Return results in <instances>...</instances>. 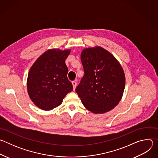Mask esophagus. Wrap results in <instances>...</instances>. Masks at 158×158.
<instances>
[{"mask_svg":"<svg viewBox=\"0 0 158 158\" xmlns=\"http://www.w3.org/2000/svg\"><path fill=\"white\" fill-rule=\"evenodd\" d=\"M72 84H73V88L74 89H75L76 85H77V82H76V81H74L72 82Z\"/></svg>","mask_w":158,"mask_h":158,"instance_id":"obj_1","label":"esophagus"}]
</instances>
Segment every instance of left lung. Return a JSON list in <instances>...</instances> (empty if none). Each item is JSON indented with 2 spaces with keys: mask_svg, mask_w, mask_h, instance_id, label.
Returning a JSON list of instances; mask_svg holds the SVG:
<instances>
[{
  "mask_svg": "<svg viewBox=\"0 0 158 158\" xmlns=\"http://www.w3.org/2000/svg\"><path fill=\"white\" fill-rule=\"evenodd\" d=\"M84 75L76 91L85 107L102 114L116 107L125 87V75L119 62L101 47L84 49L81 54Z\"/></svg>",
  "mask_w": 158,
  "mask_h": 158,
  "instance_id": "obj_1",
  "label": "left lung"
}]
</instances>
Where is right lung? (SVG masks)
Listing matches in <instances>:
<instances>
[{
	"mask_svg": "<svg viewBox=\"0 0 158 158\" xmlns=\"http://www.w3.org/2000/svg\"><path fill=\"white\" fill-rule=\"evenodd\" d=\"M70 52L48 50L31 67L27 77V91L31 99L40 109L50 110L57 107L73 90L67 76L68 68L65 63Z\"/></svg>",
	"mask_w": 158,
	"mask_h": 158,
	"instance_id": "add662e5",
	"label": "right lung"
}]
</instances>
